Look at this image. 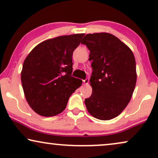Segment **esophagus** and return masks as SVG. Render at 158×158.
I'll list each match as a JSON object with an SVG mask.
<instances>
[{
    "label": "esophagus",
    "instance_id": "esophagus-1",
    "mask_svg": "<svg viewBox=\"0 0 158 158\" xmlns=\"http://www.w3.org/2000/svg\"><path fill=\"white\" fill-rule=\"evenodd\" d=\"M84 84H85V85H87V84H88V82H89V79L88 78H86L85 80H84V81H83Z\"/></svg>",
    "mask_w": 158,
    "mask_h": 158
}]
</instances>
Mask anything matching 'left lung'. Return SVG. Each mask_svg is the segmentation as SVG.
Masks as SVG:
<instances>
[{
  "instance_id": "8db88e82",
  "label": "left lung",
  "mask_w": 158,
  "mask_h": 158,
  "mask_svg": "<svg viewBox=\"0 0 158 158\" xmlns=\"http://www.w3.org/2000/svg\"><path fill=\"white\" fill-rule=\"evenodd\" d=\"M90 50L92 94L85 99L88 111L100 120L119 115L132 96L137 82L132 51L113 34H88L81 42Z\"/></svg>"
}]
</instances>
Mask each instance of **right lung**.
Returning <instances> with one entry per match:
<instances>
[{
    "mask_svg": "<svg viewBox=\"0 0 158 158\" xmlns=\"http://www.w3.org/2000/svg\"><path fill=\"white\" fill-rule=\"evenodd\" d=\"M85 34L49 39L36 45L23 62L21 80L30 107L42 116L65 109L69 98L82 85L72 77L73 53Z\"/></svg>",
    "mask_w": 158,
    "mask_h": 158,
    "instance_id": "add662e5",
    "label": "right lung"
}]
</instances>
